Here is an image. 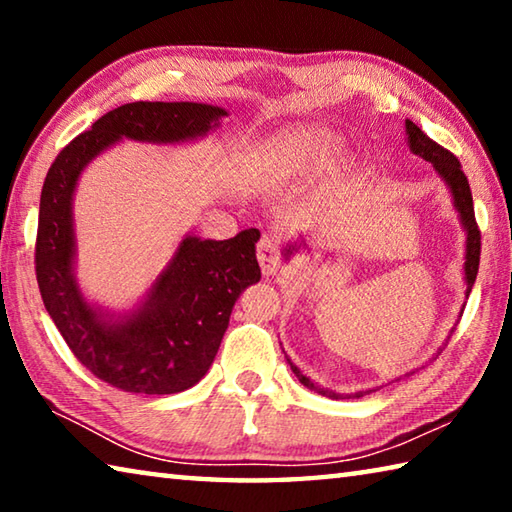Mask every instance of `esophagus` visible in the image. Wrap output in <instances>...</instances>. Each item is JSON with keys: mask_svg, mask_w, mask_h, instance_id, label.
I'll list each match as a JSON object with an SVG mask.
<instances>
[{"mask_svg": "<svg viewBox=\"0 0 512 512\" xmlns=\"http://www.w3.org/2000/svg\"><path fill=\"white\" fill-rule=\"evenodd\" d=\"M257 262L262 266V273L264 275H275L280 271V264H282V255H280V248H277L275 239L273 237H262L257 244Z\"/></svg>", "mask_w": 512, "mask_h": 512, "instance_id": "obj_1", "label": "esophagus"}]
</instances>
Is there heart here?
<instances>
[{
  "instance_id": "obj_1",
  "label": "heart",
  "mask_w": 512,
  "mask_h": 512,
  "mask_svg": "<svg viewBox=\"0 0 512 512\" xmlns=\"http://www.w3.org/2000/svg\"><path fill=\"white\" fill-rule=\"evenodd\" d=\"M339 137L320 126L282 131L266 146L264 162L280 178L314 176L339 151Z\"/></svg>"
}]
</instances>
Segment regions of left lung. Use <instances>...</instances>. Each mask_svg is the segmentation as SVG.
Returning <instances> with one entry per match:
<instances>
[{
    "instance_id": "left-lung-1",
    "label": "left lung",
    "mask_w": 512,
    "mask_h": 512,
    "mask_svg": "<svg viewBox=\"0 0 512 512\" xmlns=\"http://www.w3.org/2000/svg\"><path fill=\"white\" fill-rule=\"evenodd\" d=\"M406 135H409V146L411 151L415 155H420L422 160H427L433 164V169L438 171V176L445 180V183L449 185V189H452V196H454V205L458 214H461V221H463V228L467 232V248H465V282H467V296H470V291L474 287V280H476V273H479V259H481V230L479 225H476V219H474V203H472V192H470V183H467L465 173L461 169V162H458V158L454 153H449L447 149H443V146L436 144L431 140V137L424 135L418 126L413 124L411 119H406ZM291 246L287 248V255H291ZM289 366L293 370V375H296L300 379L302 386H307L309 391H316L320 395L325 397H332V400H336L334 391H327V388H320L316 386L314 381H311L309 377L302 375V372L293 366V363L289 361ZM370 393V391H366ZM366 393H354V395H348V397H363Z\"/></svg>"
}]
</instances>
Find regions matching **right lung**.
<instances>
[{"label": "right lung", "instance_id": "right-lung-1", "mask_svg": "<svg viewBox=\"0 0 512 512\" xmlns=\"http://www.w3.org/2000/svg\"><path fill=\"white\" fill-rule=\"evenodd\" d=\"M228 115L192 101L124 103L56 155L42 185L36 277L42 302L69 350L94 377L126 393L171 395L201 381L219 352L239 293L259 282L257 228L214 241L185 237L144 305L112 320L83 300L74 277L72 196L94 155L121 137L173 144L194 140Z\"/></svg>", "mask_w": 512, "mask_h": 512}]
</instances>
